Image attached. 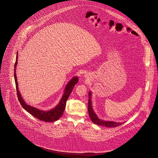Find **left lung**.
Returning <instances> with one entry per match:
<instances>
[{
    "mask_svg": "<svg viewBox=\"0 0 158 158\" xmlns=\"http://www.w3.org/2000/svg\"><path fill=\"white\" fill-rule=\"evenodd\" d=\"M89 99H88V114L89 116L94 124H96L98 126H102L108 127H115L117 126H120L123 123H117L114 122H107V121H103L100 119H99L97 117L96 114L94 112V110L91 106V93H89Z\"/></svg>",
    "mask_w": 158,
    "mask_h": 158,
    "instance_id": "left-lung-1",
    "label": "left lung"
}]
</instances>
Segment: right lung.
<instances>
[{"label":"right lung","instance_id":"obj_1","mask_svg":"<svg viewBox=\"0 0 158 158\" xmlns=\"http://www.w3.org/2000/svg\"><path fill=\"white\" fill-rule=\"evenodd\" d=\"M17 64V55L16 56V60L14 65V79L16 86V90L17 93V97L22 107L26 111L30 113L32 115L35 117L37 119H39L41 121L45 122H52L58 120L61 118L66 105V102L69 97L70 93L73 90L74 85L78 82V77H74L67 84L65 88V92L63 96L61 98L60 103L54 108L49 111H43L41 110L36 109V108L32 107L29 105H27L25 103L24 100L22 98L20 94V92L18 89V84L17 81V76L15 74V67Z\"/></svg>","mask_w":158,"mask_h":158}]
</instances>
